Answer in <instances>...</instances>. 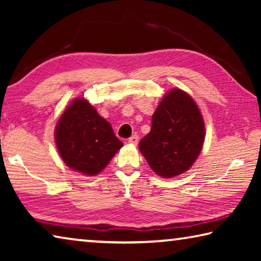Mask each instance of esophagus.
Wrapping results in <instances>:
<instances>
[{
    "label": "esophagus",
    "instance_id": "34e87169",
    "mask_svg": "<svg viewBox=\"0 0 261 261\" xmlns=\"http://www.w3.org/2000/svg\"><path fill=\"white\" fill-rule=\"evenodd\" d=\"M138 140H139L138 136H137V135H134V136H131V137H130L129 140H127V141H129V143H130V144H132V145H137V144H138Z\"/></svg>",
    "mask_w": 261,
    "mask_h": 261
}]
</instances>
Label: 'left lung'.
Returning <instances> with one entry per match:
<instances>
[{"label": "left lung", "instance_id": "left-lung-1", "mask_svg": "<svg viewBox=\"0 0 261 261\" xmlns=\"http://www.w3.org/2000/svg\"><path fill=\"white\" fill-rule=\"evenodd\" d=\"M204 140L205 124L197 103L187 92L174 88L159 103L139 149L154 173L170 178L191 168Z\"/></svg>", "mask_w": 261, "mask_h": 261}]
</instances>
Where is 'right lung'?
Listing matches in <instances>:
<instances>
[{
  "instance_id": "1",
  "label": "right lung",
  "mask_w": 261,
  "mask_h": 261,
  "mask_svg": "<svg viewBox=\"0 0 261 261\" xmlns=\"http://www.w3.org/2000/svg\"><path fill=\"white\" fill-rule=\"evenodd\" d=\"M55 141L65 165L87 176L101 173L123 146L110 123L84 98L74 99L62 114Z\"/></svg>"
}]
</instances>
